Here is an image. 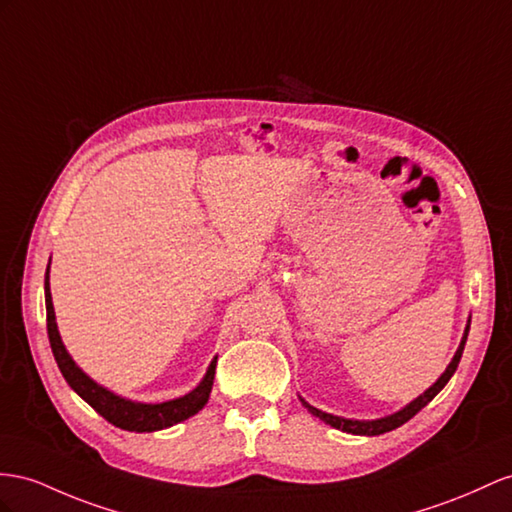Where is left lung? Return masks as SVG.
<instances>
[{"mask_svg":"<svg viewBox=\"0 0 512 512\" xmlns=\"http://www.w3.org/2000/svg\"><path fill=\"white\" fill-rule=\"evenodd\" d=\"M469 324H471V320H467L465 333H463V339H461V346H458L454 359L450 361L448 368H445V372L437 378V383L432 385V387H428V389L422 393V396H419V398H415L413 402L406 404L404 409H400L398 413L387 415V417H381V419H346V417H339V415L324 413V411L316 409V406H311L309 402H305L303 398H300V402H303V406H305V409H307L311 415L320 417L324 424H329V426H333V428H337V430L350 432V435H368V437L383 435V432H389V430H393V428L402 426L404 422H409V419H411L413 415H417L419 411H422L424 406H426L432 398H435L437 393H439L445 385H448V381L452 378V374H454V372H456V368H458V361H461V357H463L465 342H467V333H469Z\"/></svg>","mask_w":512,"mask_h":512,"instance_id":"8db88e82","label":"left lung"}]
</instances>
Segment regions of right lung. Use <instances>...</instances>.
I'll use <instances>...</instances> for the list:
<instances>
[{"mask_svg":"<svg viewBox=\"0 0 512 512\" xmlns=\"http://www.w3.org/2000/svg\"><path fill=\"white\" fill-rule=\"evenodd\" d=\"M45 307H47V335H49L51 352H54L64 381L71 385V389L77 393V396L93 406V409L101 417H106L110 424L119 426L123 430H131V432H153V430H162V428L183 422V419L196 415L207 404L209 391H212V385H214L218 357H214V361L209 363L203 381L196 385L190 393H186V396L168 400V402H160V404L131 402L127 398L116 396V393L108 391L106 387L97 385L93 378L86 376L80 368H77V363L71 359L67 348H64L60 333H58L54 303H51L49 266L45 272Z\"/></svg>","mask_w":512,"mask_h":512,"instance_id":"1","label":"right lung"}]
</instances>
